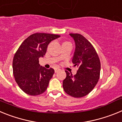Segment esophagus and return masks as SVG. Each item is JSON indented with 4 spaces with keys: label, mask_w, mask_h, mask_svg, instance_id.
Returning <instances> with one entry per match:
<instances>
[{
    "label": "esophagus",
    "mask_w": 122,
    "mask_h": 122,
    "mask_svg": "<svg viewBox=\"0 0 122 122\" xmlns=\"http://www.w3.org/2000/svg\"><path fill=\"white\" fill-rule=\"evenodd\" d=\"M60 71V69H59V68H56L55 69V73H57L58 71Z\"/></svg>",
    "instance_id": "34e87169"
}]
</instances>
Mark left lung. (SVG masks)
Instances as JSON below:
<instances>
[{"mask_svg": "<svg viewBox=\"0 0 122 122\" xmlns=\"http://www.w3.org/2000/svg\"><path fill=\"white\" fill-rule=\"evenodd\" d=\"M70 35L76 44L72 62L78 70L75 75L65 71L63 90L73 97L81 98L89 94L98 82L101 63L95 49L84 36L79 33H70Z\"/></svg>", "mask_w": 122, "mask_h": 122, "instance_id": "left-lung-1", "label": "left lung"}]
</instances>
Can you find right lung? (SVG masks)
<instances>
[{"mask_svg": "<svg viewBox=\"0 0 122 122\" xmlns=\"http://www.w3.org/2000/svg\"><path fill=\"white\" fill-rule=\"evenodd\" d=\"M60 35L36 33L22 43L14 56L13 72L20 89L32 96L42 94L47 89L54 73L53 68L40 66L39 58L43 57L48 45Z\"/></svg>", "mask_w": 122, "mask_h": 122, "instance_id": "right-lung-1", "label": "right lung"}]
</instances>
